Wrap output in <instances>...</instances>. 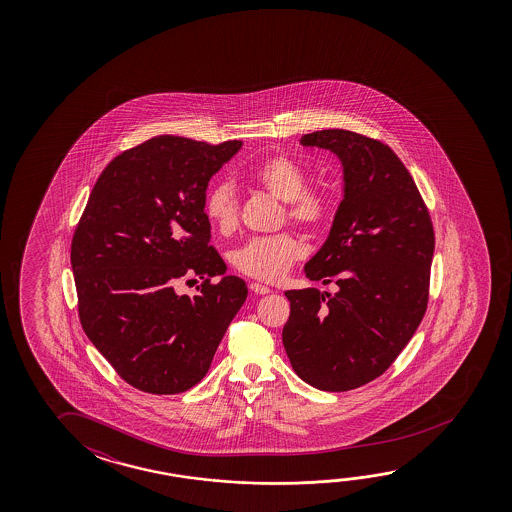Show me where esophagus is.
<instances>
[{
    "mask_svg": "<svg viewBox=\"0 0 512 512\" xmlns=\"http://www.w3.org/2000/svg\"><path fill=\"white\" fill-rule=\"evenodd\" d=\"M250 289H252L255 294H269L271 293V289H269L268 285L257 284V282H253L250 284Z\"/></svg>",
    "mask_w": 512,
    "mask_h": 512,
    "instance_id": "obj_1",
    "label": "esophagus"
}]
</instances>
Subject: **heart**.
<instances>
[{
  "label": "heart",
  "instance_id": "1",
  "mask_svg": "<svg viewBox=\"0 0 512 512\" xmlns=\"http://www.w3.org/2000/svg\"><path fill=\"white\" fill-rule=\"evenodd\" d=\"M252 180L266 193L285 203L287 218L303 227L319 230L334 218V200L323 191H309L307 171L289 157L278 155L260 162L252 171ZM203 212L210 225L221 234H232L239 221V207L234 185L216 182L209 187L203 202ZM305 255V246L294 234L253 237L234 253L235 268L246 277L264 282H277L284 277L296 260Z\"/></svg>",
  "mask_w": 512,
  "mask_h": 512
}]
</instances>
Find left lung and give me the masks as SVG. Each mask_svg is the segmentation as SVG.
<instances>
[{
    "label": "left lung",
    "instance_id": "left-lung-1",
    "mask_svg": "<svg viewBox=\"0 0 512 512\" xmlns=\"http://www.w3.org/2000/svg\"><path fill=\"white\" fill-rule=\"evenodd\" d=\"M300 144L334 153L343 168V200L303 268L337 291H285L291 314L282 343L307 384L350 391L380 377L419 327L434 230L412 176L386 144L339 128L302 135Z\"/></svg>",
    "mask_w": 512,
    "mask_h": 512
}]
</instances>
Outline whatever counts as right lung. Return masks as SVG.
<instances>
[{
  "instance_id": "1",
  "label": "right lung",
  "mask_w": 512,
  "mask_h": 512,
  "mask_svg": "<svg viewBox=\"0 0 512 512\" xmlns=\"http://www.w3.org/2000/svg\"><path fill=\"white\" fill-rule=\"evenodd\" d=\"M159 135L103 169L71 244L84 332L119 377L151 394H178L210 368L243 307V278L209 246L203 202L210 178L241 150ZM205 277L194 297L174 284Z\"/></svg>"
}]
</instances>
